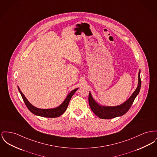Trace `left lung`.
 I'll return each instance as SVG.
<instances>
[{
  "label": "left lung",
  "instance_id": "8db88e82",
  "mask_svg": "<svg viewBox=\"0 0 157 157\" xmlns=\"http://www.w3.org/2000/svg\"><path fill=\"white\" fill-rule=\"evenodd\" d=\"M140 74V71L139 70L138 74V83L135 91L133 92V94L126 101L119 105L104 106L100 105L94 99L91 92H90L88 101L90 108L94 112V113L100 119H110L121 116L124 115L126 113H127L140 91L141 86V79Z\"/></svg>",
  "mask_w": 157,
  "mask_h": 157
}]
</instances>
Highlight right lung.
Instances as JSON below:
<instances>
[{
    "instance_id": "obj_1",
    "label": "right lung",
    "mask_w": 157,
    "mask_h": 157,
    "mask_svg": "<svg viewBox=\"0 0 157 157\" xmlns=\"http://www.w3.org/2000/svg\"><path fill=\"white\" fill-rule=\"evenodd\" d=\"M18 88L19 91L20 92V94L22 97V99L29 110L36 116L44 117H50V118H55V117H59L63 113H65V111L66 110V109L67 108L68 104L69 103V101H70L72 97L73 96L74 93L76 92L78 89V88H75V90L69 92L67 94V95L66 96L65 100L58 107H57L56 108H53V109H43L37 108V107H34L33 105H32L28 101L27 98L25 97L24 94L21 91L18 86Z\"/></svg>"
}]
</instances>
